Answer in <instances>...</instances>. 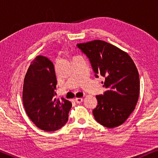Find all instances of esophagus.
Wrapping results in <instances>:
<instances>
[{
	"label": "esophagus",
	"instance_id": "esophagus-1",
	"mask_svg": "<svg viewBox=\"0 0 158 158\" xmlns=\"http://www.w3.org/2000/svg\"><path fill=\"white\" fill-rule=\"evenodd\" d=\"M82 100H83L82 98H75V101L77 103H81L82 102Z\"/></svg>",
	"mask_w": 158,
	"mask_h": 158
}]
</instances>
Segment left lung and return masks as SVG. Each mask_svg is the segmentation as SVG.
I'll return each mask as SVG.
<instances>
[{
	"instance_id": "8db88e82",
	"label": "left lung",
	"mask_w": 158,
	"mask_h": 158,
	"mask_svg": "<svg viewBox=\"0 0 158 158\" xmlns=\"http://www.w3.org/2000/svg\"><path fill=\"white\" fill-rule=\"evenodd\" d=\"M89 59L98 78L105 77L106 91L97 95L94 118L106 128L122 125L135 110L139 94V73L127 52L101 40L77 44ZM103 84V81H102Z\"/></svg>"
}]
</instances>
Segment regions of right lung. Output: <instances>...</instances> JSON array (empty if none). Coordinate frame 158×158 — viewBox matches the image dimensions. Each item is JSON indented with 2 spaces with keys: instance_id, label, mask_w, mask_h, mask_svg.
Segmentation results:
<instances>
[{
  "instance_id": "obj_1",
  "label": "right lung",
  "mask_w": 158,
  "mask_h": 158,
  "mask_svg": "<svg viewBox=\"0 0 158 158\" xmlns=\"http://www.w3.org/2000/svg\"><path fill=\"white\" fill-rule=\"evenodd\" d=\"M56 85L52 61L45 56H36L23 81V104L32 123L45 131H54L64 126L72 106L64 98H55Z\"/></svg>"
}]
</instances>
